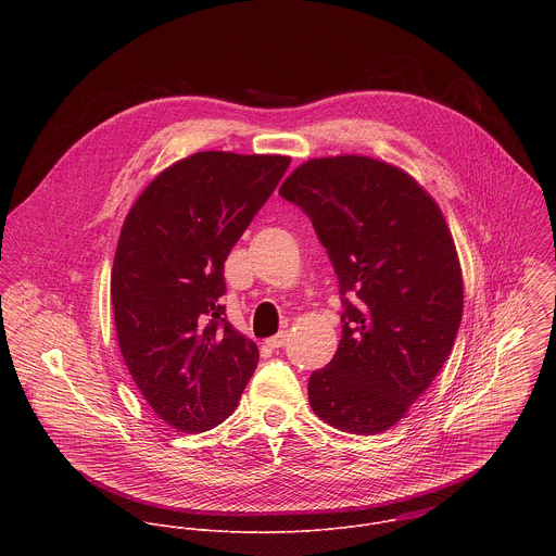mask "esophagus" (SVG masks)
Instances as JSON below:
<instances>
[{"label":"esophagus","instance_id":"obj_1","mask_svg":"<svg viewBox=\"0 0 556 556\" xmlns=\"http://www.w3.org/2000/svg\"><path fill=\"white\" fill-rule=\"evenodd\" d=\"M287 340H289V333H287V331H278L276 336L267 338V346H271V349H280V346H285V344H287Z\"/></svg>","mask_w":556,"mask_h":556}]
</instances>
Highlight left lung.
Wrapping results in <instances>:
<instances>
[{"instance_id":"8db88e82","label":"left lung","mask_w":556,"mask_h":556,"mask_svg":"<svg viewBox=\"0 0 556 556\" xmlns=\"http://www.w3.org/2000/svg\"><path fill=\"white\" fill-rule=\"evenodd\" d=\"M280 197L311 218L344 306L338 351L311 375V406L338 430L383 432L430 388L463 320L445 218L410 175L366 156L308 160Z\"/></svg>"}]
</instances>
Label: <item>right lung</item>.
I'll use <instances>...</instances> for the list:
<instances>
[{"label":"right lung","instance_id":"1","mask_svg":"<svg viewBox=\"0 0 556 556\" xmlns=\"http://www.w3.org/2000/svg\"><path fill=\"white\" fill-rule=\"evenodd\" d=\"M289 164L199 152L162 170L126 216L111 274L117 340L148 404L179 432L225 421L258 364L227 320L225 261Z\"/></svg>","mask_w":556,"mask_h":556}]
</instances>
